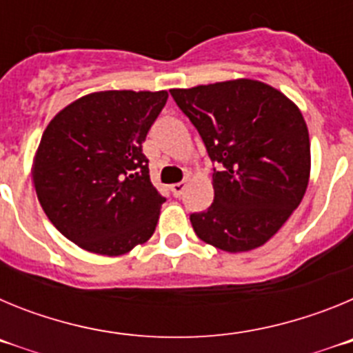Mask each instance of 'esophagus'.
Here are the masks:
<instances>
[{
  "label": "esophagus",
  "mask_w": 353,
  "mask_h": 353,
  "mask_svg": "<svg viewBox=\"0 0 353 353\" xmlns=\"http://www.w3.org/2000/svg\"><path fill=\"white\" fill-rule=\"evenodd\" d=\"M171 189V194L174 196V198H179V196H182L183 189H185V182H179V183H173V185L170 187Z\"/></svg>",
  "instance_id": "34e87169"
}]
</instances>
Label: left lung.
I'll return each mask as SVG.
<instances>
[{
  "label": "left lung",
  "instance_id": "obj_1",
  "mask_svg": "<svg viewBox=\"0 0 353 353\" xmlns=\"http://www.w3.org/2000/svg\"><path fill=\"white\" fill-rule=\"evenodd\" d=\"M219 164L214 203L191 214L196 235L226 252L263 245L288 221L310 182V134L299 108L269 84L233 79L170 90Z\"/></svg>",
  "mask_w": 353,
  "mask_h": 353
}]
</instances>
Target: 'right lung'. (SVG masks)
I'll return each instance as SVG.
<instances>
[{
  "instance_id": "right-lung-1",
  "label": "right lung",
  "mask_w": 353,
  "mask_h": 353,
  "mask_svg": "<svg viewBox=\"0 0 353 353\" xmlns=\"http://www.w3.org/2000/svg\"><path fill=\"white\" fill-rule=\"evenodd\" d=\"M168 92L109 90L77 99L43 130L33 183L56 230L79 248L120 256L154 235L164 196L143 141Z\"/></svg>"
}]
</instances>
